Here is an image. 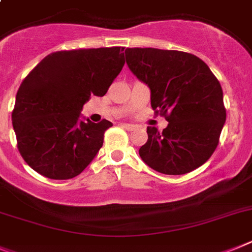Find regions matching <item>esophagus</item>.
Segmentation results:
<instances>
[{
  "label": "esophagus",
  "mask_w": 252,
  "mask_h": 252,
  "mask_svg": "<svg viewBox=\"0 0 252 252\" xmlns=\"http://www.w3.org/2000/svg\"><path fill=\"white\" fill-rule=\"evenodd\" d=\"M122 128H124L126 130H134L135 129V126H133V124H128V123H120L119 124Z\"/></svg>",
  "instance_id": "34e87169"
}]
</instances>
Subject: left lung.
Returning <instances> with one entry per match:
<instances>
[{"instance_id":"left-lung-1","label":"left lung","mask_w":252,"mask_h":252,"mask_svg":"<svg viewBox=\"0 0 252 252\" xmlns=\"http://www.w3.org/2000/svg\"><path fill=\"white\" fill-rule=\"evenodd\" d=\"M129 69L151 90V106L168 124L148 126L139 156L165 175H184L209 159L220 143L226 108L220 81L194 54L126 48Z\"/></svg>"}]
</instances>
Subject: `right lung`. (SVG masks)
I'll return each mask as SVG.
<instances>
[{
	"instance_id": "add662e5",
	"label": "right lung",
	"mask_w": 252,
	"mask_h": 252,
	"mask_svg": "<svg viewBox=\"0 0 252 252\" xmlns=\"http://www.w3.org/2000/svg\"><path fill=\"white\" fill-rule=\"evenodd\" d=\"M123 47L60 50L47 56L17 90L12 126L25 162L53 180L87 167L113 124L80 120L90 96H104L123 68Z\"/></svg>"
}]
</instances>
